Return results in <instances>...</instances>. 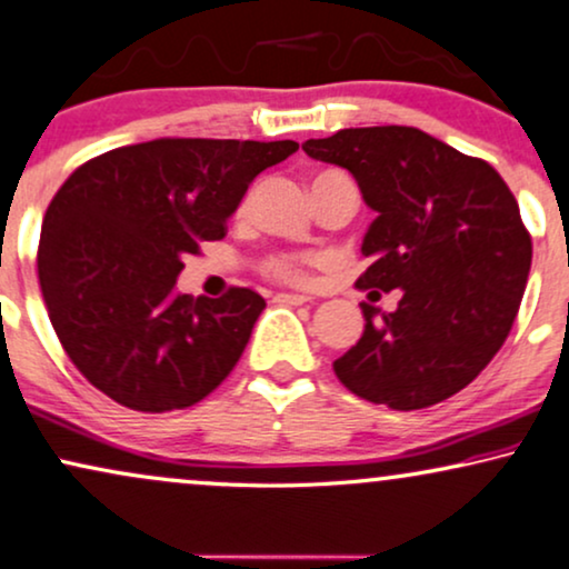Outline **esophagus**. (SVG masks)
<instances>
[{
    "mask_svg": "<svg viewBox=\"0 0 569 569\" xmlns=\"http://www.w3.org/2000/svg\"><path fill=\"white\" fill-rule=\"evenodd\" d=\"M277 306H302L308 302V295H295V292H277L274 295Z\"/></svg>",
    "mask_w": 569,
    "mask_h": 569,
    "instance_id": "esophagus-1",
    "label": "esophagus"
}]
</instances>
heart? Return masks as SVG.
Here are the masks:
<instances>
[{
    "instance_id": "heart-1",
    "label": "heart",
    "mask_w": 569,
    "mask_h": 569,
    "mask_svg": "<svg viewBox=\"0 0 569 569\" xmlns=\"http://www.w3.org/2000/svg\"><path fill=\"white\" fill-rule=\"evenodd\" d=\"M323 182H350L348 174L337 172V169H327V172H319L313 177V186H323ZM263 271L277 282H287V284H298L306 282V269H302V261L295 256H271L263 263Z\"/></svg>"
}]
</instances>
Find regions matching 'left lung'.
I'll list each match as a JSON object with an SVG mask.
<instances>
[{"mask_svg":"<svg viewBox=\"0 0 569 569\" xmlns=\"http://www.w3.org/2000/svg\"><path fill=\"white\" fill-rule=\"evenodd\" d=\"M302 151L356 177L376 219L363 290H400L397 311L363 308V337L335 360L352 395L420 410L468 387L510 335L530 271V234L497 169L418 128H348Z\"/></svg>","mask_w":569,"mask_h":569,"instance_id":"left-lung-1","label":"left lung"}]
</instances>
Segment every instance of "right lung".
<instances>
[{
  "label": "right lung",
  "instance_id": "obj_1",
  "mask_svg": "<svg viewBox=\"0 0 569 569\" xmlns=\"http://www.w3.org/2000/svg\"><path fill=\"white\" fill-rule=\"evenodd\" d=\"M295 140L159 138L86 161L51 198L39 282L72 363L140 412L182 410L213 392L246 350L267 300L177 292L186 258L224 238L250 182Z\"/></svg>",
  "mask_w": 569,
  "mask_h": 569
}]
</instances>
